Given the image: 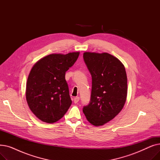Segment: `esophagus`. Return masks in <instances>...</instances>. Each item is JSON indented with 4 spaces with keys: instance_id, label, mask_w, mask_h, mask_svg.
Returning a JSON list of instances; mask_svg holds the SVG:
<instances>
[{
    "instance_id": "obj_1",
    "label": "esophagus",
    "mask_w": 160,
    "mask_h": 160,
    "mask_svg": "<svg viewBox=\"0 0 160 160\" xmlns=\"http://www.w3.org/2000/svg\"><path fill=\"white\" fill-rule=\"evenodd\" d=\"M79 100H80V98H79L78 97H74V103H77V102L79 101Z\"/></svg>"
}]
</instances>
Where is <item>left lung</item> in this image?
I'll return each mask as SVG.
<instances>
[{"mask_svg": "<svg viewBox=\"0 0 160 160\" xmlns=\"http://www.w3.org/2000/svg\"><path fill=\"white\" fill-rule=\"evenodd\" d=\"M83 58L91 75L90 102L83 112L94 126L112 120L122 109L127 96V77L123 64L108 53L84 52Z\"/></svg>", "mask_w": 160, "mask_h": 160, "instance_id": "8db88e82", "label": "left lung"}]
</instances>
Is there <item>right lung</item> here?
<instances>
[{"instance_id": "1", "label": "right lung", "mask_w": 160, "mask_h": 160, "mask_svg": "<svg viewBox=\"0 0 160 160\" xmlns=\"http://www.w3.org/2000/svg\"><path fill=\"white\" fill-rule=\"evenodd\" d=\"M79 54H50L33 66L27 80L26 98L31 111L41 121H58L71 105L65 76Z\"/></svg>"}]
</instances>
